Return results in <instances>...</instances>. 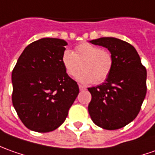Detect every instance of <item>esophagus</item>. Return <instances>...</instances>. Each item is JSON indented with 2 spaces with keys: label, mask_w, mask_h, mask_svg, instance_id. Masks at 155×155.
Instances as JSON below:
<instances>
[{
  "label": "esophagus",
  "mask_w": 155,
  "mask_h": 155,
  "mask_svg": "<svg viewBox=\"0 0 155 155\" xmlns=\"http://www.w3.org/2000/svg\"><path fill=\"white\" fill-rule=\"evenodd\" d=\"M79 88H80V90H81V91L86 90V87H84V86H81V85H79Z\"/></svg>",
  "instance_id": "esophagus-1"
}]
</instances>
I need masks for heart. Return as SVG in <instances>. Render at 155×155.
Wrapping results in <instances>:
<instances>
[{"instance_id":"1","label":"heart","mask_w":155,"mask_h":155,"mask_svg":"<svg viewBox=\"0 0 155 155\" xmlns=\"http://www.w3.org/2000/svg\"><path fill=\"white\" fill-rule=\"evenodd\" d=\"M62 63L66 73L76 76L82 83L99 84L108 77L113 67V57L110 51L88 42H82L75 47L74 53L65 50L62 55Z\"/></svg>"}]
</instances>
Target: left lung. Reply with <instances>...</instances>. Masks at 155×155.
Wrapping results in <instances>:
<instances>
[{"label": "left lung", "instance_id": "left-lung-1", "mask_svg": "<svg viewBox=\"0 0 155 155\" xmlns=\"http://www.w3.org/2000/svg\"><path fill=\"white\" fill-rule=\"evenodd\" d=\"M90 42L108 48L113 57V67L104 83L88 88L91 94L88 112L97 126L106 130L120 129L139 113L147 92L146 68L128 42L114 37Z\"/></svg>", "mask_w": 155, "mask_h": 155}]
</instances>
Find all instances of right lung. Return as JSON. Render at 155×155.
Returning <instances> with one entry per match:
<instances>
[{
    "label": "right lung",
    "instance_id": "add662e5",
    "mask_svg": "<svg viewBox=\"0 0 155 155\" xmlns=\"http://www.w3.org/2000/svg\"><path fill=\"white\" fill-rule=\"evenodd\" d=\"M67 42L42 38L25 48L12 73V105L28 129L49 132L59 127L79 94L77 82L62 63Z\"/></svg>",
    "mask_w": 155,
    "mask_h": 155
}]
</instances>
